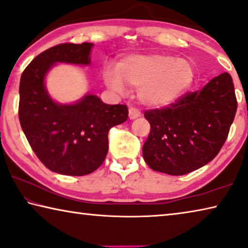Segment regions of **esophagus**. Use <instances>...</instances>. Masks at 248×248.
Wrapping results in <instances>:
<instances>
[{
  "instance_id": "34e87169",
  "label": "esophagus",
  "mask_w": 248,
  "mask_h": 248,
  "mask_svg": "<svg viewBox=\"0 0 248 248\" xmlns=\"http://www.w3.org/2000/svg\"><path fill=\"white\" fill-rule=\"evenodd\" d=\"M128 116L131 120H135V119H137V117L140 116V112L135 108H129Z\"/></svg>"
}]
</instances>
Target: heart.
Segmentation results:
<instances>
[{
  "label": "heart",
  "mask_w": 248,
  "mask_h": 248,
  "mask_svg": "<svg viewBox=\"0 0 248 248\" xmlns=\"http://www.w3.org/2000/svg\"><path fill=\"white\" fill-rule=\"evenodd\" d=\"M196 78L193 62L173 55H134L122 60L119 70L108 68L104 81L108 88L123 92L126 84L139 89V100L151 108L172 103L189 90Z\"/></svg>",
  "instance_id": "b5f03b06"
}]
</instances>
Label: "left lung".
I'll return each instance as SVG.
<instances>
[{
  "label": "left lung",
  "mask_w": 248,
  "mask_h": 248,
  "mask_svg": "<svg viewBox=\"0 0 248 248\" xmlns=\"http://www.w3.org/2000/svg\"><path fill=\"white\" fill-rule=\"evenodd\" d=\"M236 109L233 80L227 72L167 108L148 109L144 113L151 124L143 146L146 164L171 176L203 167L224 145Z\"/></svg>",
  "instance_id": "8db88e82"
}]
</instances>
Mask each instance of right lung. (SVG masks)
Wrapping results in <instances>:
<instances>
[{
    "mask_svg": "<svg viewBox=\"0 0 248 248\" xmlns=\"http://www.w3.org/2000/svg\"><path fill=\"white\" fill-rule=\"evenodd\" d=\"M93 44H60L43 51L23 71L19 82V123L38 159L51 171L84 176L102 165L111 127L128 117L124 104L109 105L87 94L78 102L59 104L45 87L57 62L90 64Z\"/></svg>",
    "mask_w": 248,
    "mask_h": 248,
    "instance_id": "obj_1",
    "label": "right lung"
}]
</instances>
